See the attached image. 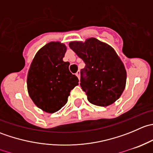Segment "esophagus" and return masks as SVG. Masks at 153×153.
Listing matches in <instances>:
<instances>
[{
    "instance_id": "1",
    "label": "esophagus",
    "mask_w": 153,
    "mask_h": 153,
    "mask_svg": "<svg viewBox=\"0 0 153 153\" xmlns=\"http://www.w3.org/2000/svg\"><path fill=\"white\" fill-rule=\"evenodd\" d=\"M75 75H77V77L78 78V79H80V71L79 70L76 72V74H75Z\"/></svg>"
}]
</instances>
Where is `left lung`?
I'll return each instance as SVG.
<instances>
[{"label": "left lung", "mask_w": 153, "mask_h": 153, "mask_svg": "<svg viewBox=\"0 0 153 153\" xmlns=\"http://www.w3.org/2000/svg\"><path fill=\"white\" fill-rule=\"evenodd\" d=\"M69 46L86 64L81 70L80 85L88 101L100 106L116 101L125 89L126 72L113 48L95 38L72 41Z\"/></svg>", "instance_id": "8db88e82"}]
</instances>
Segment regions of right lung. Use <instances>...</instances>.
I'll use <instances>...</instances> for the list:
<instances>
[{"instance_id":"right-lung-1","label":"right lung","mask_w":153,"mask_h":153,"mask_svg":"<svg viewBox=\"0 0 153 153\" xmlns=\"http://www.w3.org/2000/svg\"><path fill=\"white\" fill-rule=\"evenodd\" d=\"M65 44L50 42L38 50L27 75V89L38 108L49 113L61 109L68 101L70 91L78 85V78L69 69L63 58Z\"/></svg>"}]
</instances>
